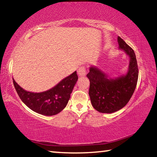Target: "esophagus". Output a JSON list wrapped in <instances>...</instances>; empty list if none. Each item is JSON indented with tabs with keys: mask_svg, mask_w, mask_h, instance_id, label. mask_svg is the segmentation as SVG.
I'll list each match as a JSON object with an SVG mask.
<instances>
[{
	"mask_svg": "<svg viewBox=\"0 0 157 157\" xmlns=\"http://www.w3.org/2000/svg\"><path fill=\"white\" fill-rule=\"evenodd\" d=\"M78 73L79 76H84L86 75V68L84 66H81L78 68Z\"/></svg>",
	"mask_w": 157,
	"mask_h": 157,
	"instance_id": "34e87169",
	"label": "esophagus"
}]
</instances>
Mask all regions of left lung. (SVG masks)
Returning a JSON list of instances; mask_svg holds the SVG:
<instances>
[{"label": "left lung", "instance_id": "left-lung-1", "mask_svg": "<svg viewBox=\"0 0 157 157\" xmlns=\"http://www.w3.org/2000/svg\"><path fill=\"white\" fill-rule=\"evenodd\" d=\"M119 49L129 57L128 71L118 78H111L102 70L91 66L86 77L90 81L89 95L92 106L100 113H111L121 109L129 102L136 89L139 69L134 51L118 36Z\"/></svg>", "mask_w": 157, "mask_h": 157}]
</instances>
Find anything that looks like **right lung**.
<instances>
[{
  "instance_id": "right-lung-1",
  "label": "right lung",
  "mask_w": 157,
  "mask_h": 157,
  "mask_svg": "<svg viewBox=\"0 0 157 157\" xmlns=\"http://www.w3.org/2000/svg\"><path fill=\"white\" fill-rule=\"evenodd\" d=\"M78 79V76L75 71L53 88L41 93L25 91L14 79L13 83L21 100L30 109L41 115L53 116L61 112L67 105Z\"/></svg>"
}]
</instances>
